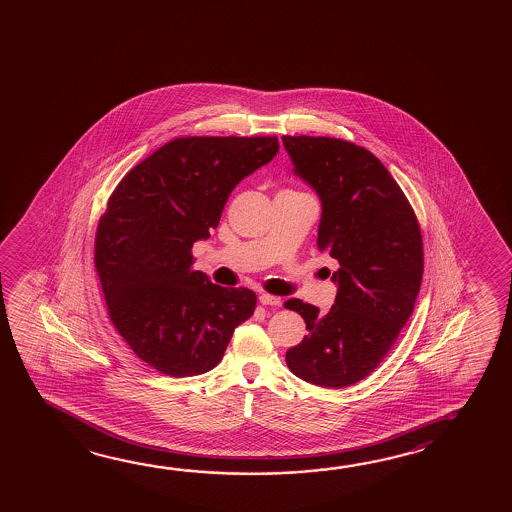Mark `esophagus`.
<instances>
[{"label": "esophagus", "mask_w": 512, "mask_h": 512, "mask_svg": "<svg viewBox=\"0 0 512 512\" xmlns=\"http://www.w3.org/2000/svg\"><path fill=\"white\" fill-rule=\"evenodd\" d=\"M259 302L262 305H271V307H280L282 305V300L278 298V296H271V294H260Z\"/></svg>", "instance_id": "34e87169"}]
</instances>
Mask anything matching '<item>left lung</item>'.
Returning a JSON list of instances; mask_svg holds the SVG:
<instances>
[{
	"label": "left lung",
	"mask_w": 512,
	"mask_h": 512,
	"mask_svg": "<svg viewBox=\"0 0 512 512\" xmlns=\"http://www.w3.org/2000/svg\"><path fill=\"white\" fill-rule=\"evenodd\" d=\"M294 175L321 202L319 252L339 262L336 302L327 314L298 298L309 334L289 348L294 375L321 387H346L368 377L391 350L423 277L418 219L400 185L366 148L332 137L284 135Z\"/></svg>",
	"instance_id": "8db88e82"
}]
</instances>
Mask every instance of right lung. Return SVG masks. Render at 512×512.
I'll return each instance as SVG.
<instances>
[{
    "label": "right lung",
    "instance_id": "add662e5",
    "mask_svg": "<svg viewBox=\"0 0 512 512\" xmlns=\"http://www.w3.org/2000/svg\"><path fill=\"white\" fill-rule=\"evenodd\" d=\"M278 153L277 137H180L119 182L101 216L94 264L110 319L141 361L169 377L210 371L257 296L194 271L235 185Z\"/></svg>",
    "mask_w": 512,
    "mask_h": 512
}]
</instances>
